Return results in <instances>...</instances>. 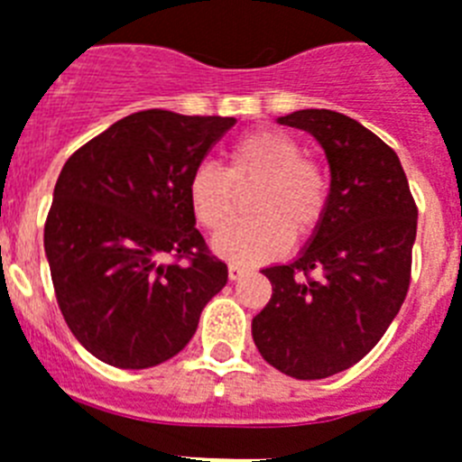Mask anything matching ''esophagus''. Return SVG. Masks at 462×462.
Here are the masks:
<instances>
[{
    "label": "esophagus",
    "instance_id": "34e87169",
    "mask_svg": "<svg viewBox=\"0 0 462 462\" xmlns=\"http://www.w3.org/2000/svg\"><path fill=\"white\" fill-rule=\"evenodd\" d=\"M246 273H249V270H246V267H244V265H237V263H232V265L227 267V274H230L232 282H237V279H242Z\"/></svg>",
    "mask_w": 462,
    "mask_h": 462
}]
</instances>
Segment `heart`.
Returning <instances> with one entry per match:
<instances>
[{
    "label": "heart",
    "instance_id": "obj_1",
    "mask_svg": "<svg viewBox=\"0 0 462 462\" xmlns=\"http://www.w3.org/2000/svg\"><path fill=\"white\" fill-rule=\"evenodd\" d=\"M252 189L246 224L224 229L236 215L238 195ZM188 201L197 223L225 233L216 251L237 263L270 261L289 239L312 237L331 204V176L324 162L303 154L296 135L274 126L246 131L225 147V166L201 162L188 178Z\"/></svg>",
    "mask_w": 462,
    "mask_h": 462
}]
</instances>
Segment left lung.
Segmentation results:
<instances>
[{
    "mask_svg": "<svg viewBox=\"0 0 462 462\" xmlns=\"http://www.w3.org/2000/svg\"><path fill=\"white\" fill-rule=\"evenodd\" d=\"M279 124L312 134L331 169V204L289 265L265 267L273 298L251 333L267 364L298 381L355 366L393 324L411 284L418 207L393 147L333 110Z\"/></svg>",
    "mask_w": 462,
    "mask_h": 462,
    "instance_id": "8db88e82",
    "label": "left lung"
}]
</instances>
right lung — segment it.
I'll return each instance as SVG.
<instances>
[{
    "instance_id": "1",
    "label": "right lung",
    "mask_w": 462,
    "mask_h": 462,
    "mask_svg": "<svg viewBox=\"0 0 462 462\" xmlns=\"http://www.w3.org/2000/svg\"><path fill=\"white\" fill-rule=\"evenodd\" d=\"M235 122L141 110L65 162L44 249L65 324L100 362L171 359L227 284V265L195 227L188 178Z\"/></svg>"
}]
</instances>
